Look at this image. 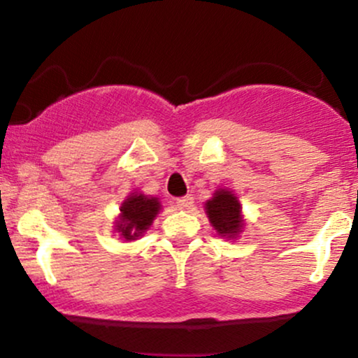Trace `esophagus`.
Segmentation results:
<instances>
[{"mask_svg": "<svg viewBox=\"0 0 358 358\" xmlns=\"http://www.w3.org/2000/svg\"><path fill=\"white\" fill-rule=\"evenodd\" d=\"M176 207L178 208H190L193 205V196L192 195H187V196H180V199H176Z\"/></svg>", "mask_w": 358, "mask_h": 358, "instance_id": "34e87169", "label": "esophagus"}]
</instances>
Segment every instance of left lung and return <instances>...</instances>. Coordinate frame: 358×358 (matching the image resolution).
<instances>
[{"label": "left lung", "instance_id": "1", "mask_svg": "<svg viewBox=\"0 0 358 358\" xmlns=\"http://www.w3.org/2000/svg\"><path fill=\"white\" fill-rule=\"evenodd\" d=\"M241 203L232 192L219 188L210 200L205 203L208 220L213 225L219 236L234 239L242 232L244 220H242Z\"/></svg>", "mask_w": 358, "mask_h": 358}]
</instances>
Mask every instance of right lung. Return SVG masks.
Returning a JSON list of instances; mask_svg holds the SVG:
<instances>
[{
    "label": "right lung",
    "mask_w": 358,
    "mask_h": 358,
    "mask_svg": "<svg viewBox=\"0 0 358 358\" xmlns=\"http://www.w3.org/2000/svg\"><path fill=\"white\" fill-rule=\"evenodd\" d=\"M159 200L143 193H131L121 205V215L116 222V231L122 239L134 241L143 236L159 212Z\"/></svg>",
    "instance_id": "right-lung-1"
}]
</instances>
